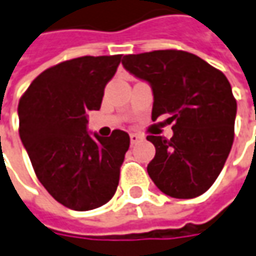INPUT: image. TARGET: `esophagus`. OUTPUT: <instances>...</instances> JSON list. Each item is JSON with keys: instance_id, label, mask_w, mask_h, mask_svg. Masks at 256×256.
I'll list each match as a JSON object with an SVG mask.
<instances>
[{"instance_id": "esophagus-1", "label": "esophagus", "mask_w": 256, "mask_h": 256, "mask_svg": "<svg viewBox=\"0 0 256 256\" xmlns=\"http://www.w3.org/2000/svg\"><path fill=\"white\" fill-rule=\"evenodd\" d=\"M143 139L140 134H136V133H132L130 134V142H132V144H134V143H138V142H140V140Z\"/></svg>"}]
</instances>
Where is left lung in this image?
Listing matches in <instances>:
<instances>
[{
  "label": "left lung",
  "instance_id": "left-lung-1",
  "mask_svg": "<svg viewBox=\"0 0 256 256\" xmlns=\"http://www.w3.org/2000/svg\"><path fill=\"white\" fill-rule=\"evenodd\" d=\"M122 64L152 86V120L169 114L173 123L170 139L148 136L156 148L148 164L150 179L178 199L205 194L224 169L235 136L236 100L226 76L182 50L128 54Z\"/></svg>",
  "mask_w": 256,
  "mask_h": 256
}]
</instances>
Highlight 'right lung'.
<instances>
[{
  "label": "right lung",
  "instance_id": "add662e5",
  "mask_svg": "<svg viewBox=\"0 0 256 256\" xmlns=\"http://www.w3.org/2000/svg\"><path fill=\"white\" fill-rule=\"evenodd\" d=\"M122 54L84 56L37 76L18 103L20 138L47 192L72 210H92L116 194L130 146L123 130L87 133L88 110H98Z\"/></svg>",
  "mask_w": 256,
  "mask_h": 256
}]
</instances>
